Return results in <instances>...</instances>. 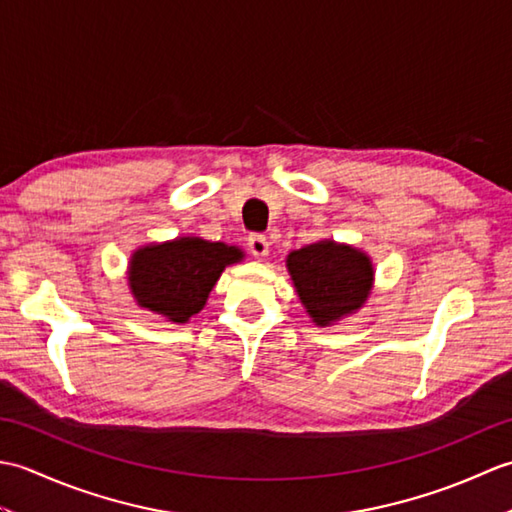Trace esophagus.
I'll list each match as a JSON object with an SVG mask.
<instances>
[{
	"label": "esophagus",
	"instance_id": "esophagus-1",
	"mask_svg": "<svg viewBox=\"0 0 512 512\" xmlns=\"http://www.w3.org/2000/svg\"><path fill=\"white\" fill-rule=\"evenodd\" d=\"M248 250L250 255L257 257V259H264L268 255V242L264 235H250L248 237Z\"/></svg>",
	"mask_w": 512,
	"mask_h": 512
}]
</instances>
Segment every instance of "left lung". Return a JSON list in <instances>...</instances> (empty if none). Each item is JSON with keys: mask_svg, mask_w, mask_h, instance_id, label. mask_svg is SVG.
<instances>
[{"mask_svg": "<svg viewBox=\"0 0 512 512\" xmlns=\"http://www.w3.org/2000/svg\"><path fill=\"white\" fill-rule=\"evenodd\" d=\"M286 266L303 308L321 328L361 310L374 286L372 259L332 239L292 250Z\"/></svg>", "mask_w": 512, "mask_h": 512, "instance_id": "8db88e82", "label": "left lung"}]
</instances>
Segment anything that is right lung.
Instances as JSON below:
<instances>
[{
  "label": "right lung",
  "mask_w": 512,
  "mask_h": 512,
  "mask_svg": "<svg viewBox=\"0 0 512 512\" xmlns=\"http://www.w3.org/2000/svg\"><path fill=\"white\" fill-rule=\"evenodd\" d=\"M242 259V248L202 237L149 244L129 259V290L140 308L173 323H187L204 308L222 270Z\"/></svg>",
  "instance_id": "1"
}]
</instances>
